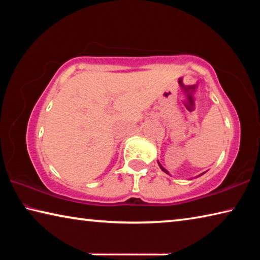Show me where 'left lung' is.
Instances as JSON below:
<instances>
[{"mask_svg": "<svg viewBox=\"0 0 260 260\" xmlns=\"http://www.w3.org/2000/svg\"><path fill=\"white\" fill-rule=\"evenodd\" d=\"M158 164H159V162H158ZM159 166H160V169H161V170H162V171H164V172H165V173H167V174H169V172H167V171H166V170H165V169H164V167H162V166H161V165H160V164H159Z\"/></svg>", "mask_w": 260, "mask_h": 260, "instance_id": "8db88e82", "label": "left lung"}]
</instances>
